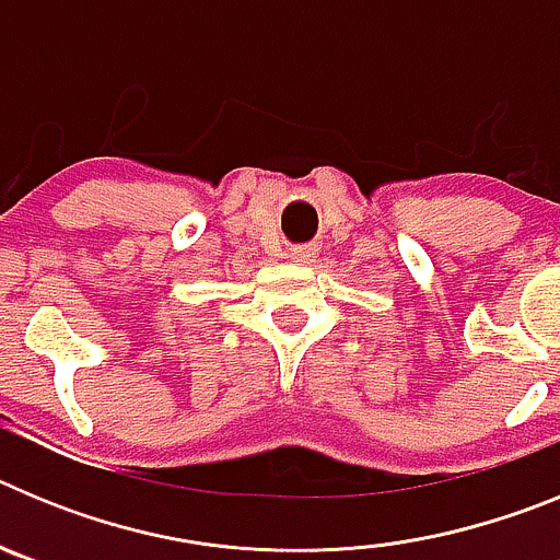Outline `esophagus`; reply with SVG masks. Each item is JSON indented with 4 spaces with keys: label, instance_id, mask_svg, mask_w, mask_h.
<instances>
[{
    "label": "esophagus",
    "instance_id": "esophagus-1",
    "mask_svg": "<svg viewBox=\"0 0 560 560\" xmlns=\"http://www.w3.org/2000/svg\"><path fill=\"white\" fill-rule=\"evenodd\" d=\"M291 257H294V260H303V264H311L316 257V249L314 246H294V249H291Z\"/></svg>",
    "mask_w": 560,
    "mask_h": 560
}]
</instances>
